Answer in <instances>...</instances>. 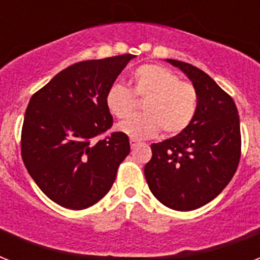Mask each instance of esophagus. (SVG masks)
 <instances>
[{
  "label": "esophagus",
  "mask_w": 260,
  "mask_h": 260,
  "mask_svg": "<svg viewBox=\"0 0 260 260\" xmlns=\"http://www.w3.org/2000/svg\"><path fill=\"white\" fill-rule=\"evenodd\" d=\"M129 143H131V147L134 148L135 146H138V144H139V140H136V139H131Z\"/></svg>",
  "instance_id": "34e87169"
}]
</instances>
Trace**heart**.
I'll use <instances>...</instances> for the list:
<instances>
[{
  "label": "heart",
  "instance_id": "b5f03b06",
  "mask_svg": "<svg viewBox=\"0 0 260 260\" xmlns=\"http://www.w3.org/2000/svg\"><path fill=\"white\" fill-rule=\"evenodd\" d=\"M135 97L144 100L143 113L116 126L131 139L152 138L160 129L167 136L181 134L197 114V87L160 64L139 66L131 77V90L120 83L112 85L105 94L106 109L114 117H128L136 109Z\"/></svg>",
  "mask_w": 260,
  "mask_h": 260
}]
</instances>
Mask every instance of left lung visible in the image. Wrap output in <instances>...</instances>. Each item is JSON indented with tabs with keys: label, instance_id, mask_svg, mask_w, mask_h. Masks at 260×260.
Masks as SVG:
<instances>
[{
	"label": "left lung",
	"instance_id": "1",
	"mask_svg": "<svg viewBox=\"0 0 260 260\" xmlns=\"http://www.w3.org/2000/svg\"><path fill=\"white\" fill-rule=\"evenodd\" d=\"M185 73L198 91L196 117L183 132L151 144L144 167L151 193L174 210L201 208L221 193L242 154L238 108L209 75L190 63L166 59Z\"/></svg>",
	"mask_w": 260,
	"mask_h": 260
}]
</instances>
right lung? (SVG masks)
I'll return each mask as SVG.
<instances>
[{
    "mask_svg": "<svg viewBox=\"0 0 260 260\" xmlns=\"http://www.w3.org/2000/svg\"><path fill=\"white\" fill-rule=\"evenodd\" d=\"M135 55L83 60L56 74L30 97L21 131V156L47 197L67 209L98 202L113 185L129 139L112 132L105 94Z\"/></svg>",
    "mask_w": 260,
    "mask_h": 260,
    "instance_id": "1",
    "label": "right lung"
}]
</instances>
